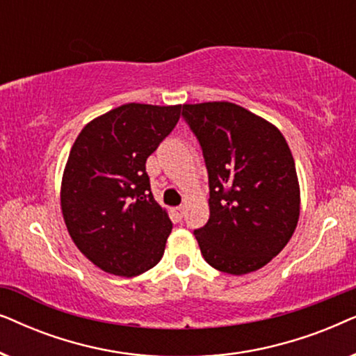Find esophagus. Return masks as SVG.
Listing matches in <instances>:
<instances>
[{
	"label": "esophagus",
	"instance_id": "1",
	"mask_svg": "<svg viewBox=\"0 0 356 356\" xmlns=\"http://www.w3.org/2000/svg\"><path fill=\"white\" fill-rule=\"evenodd\" d=\"M183 213H184V207H183V206H179V207H175V209H173V216L177 217V218H181V217H183Z\"/></svg>",
	"mask_w": 356,
	"mask_h": 356
}]
</instances>
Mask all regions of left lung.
Listing matches in <instances>:
<instances>
[{"instance_id":"1","label":"left lung","mask_w":356,"mask_h":356,"mask_svg":"<svg viewBox=\"0 0 356 356\" xmlns=\"http://www.w3.org/2000/svg\"><path fill=\"white\" fill-rule=\"evenodd\" d=\"M209 172V222L194 236L207 264L232 275L264 267L300 218L295 160L279 128L232 104H184Z\"/></svg>"}]
</instances>
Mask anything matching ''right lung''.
<instances>
[{"label": "right lung", "mask_w": 356, "mask_h": 356, "mask_svg": "<svg viewBox=\"0 0 356 356\" xmlns=\"http://www.w3.org/2000/svg\"><path fill=\"white\" fill-rule=\"evenodd\" d=\"M179 115L181 105L126 104L89 121L72 144L63 218L77 250L104 272L136 277L162 259L172 220L150 193L145 160Z\"/></svg>", "instance_id": "right-lung-1"}]
</instances>
